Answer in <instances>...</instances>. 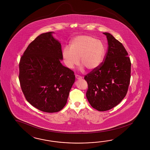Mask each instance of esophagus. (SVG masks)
Instances as JSON below:
<instances>
[{"label": "esophagus", "mask_w": 150, "mask_h": 150, "mask_svg": "<svg viewBox=\"0 0 150 150\" xmlns=\"http://www.w3.org/2000/svg\"><path fill=\"white\" fill-rule=\"evenodd\" d=\"M75 77L76 78V79H78V80L82 79V78L81 76H80V75H75Z\"/></svg>", "instance_id": "esophagus-1"}]
</instances>
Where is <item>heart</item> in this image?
<instances>
[{
  "instance_id": "b5f03b06",
  "label": "heart",
  "mask_w": 150,
  "mask_h": 150,
  "mask_svg": "<svg viewBox=\"0 0 150 150\" xmlns=\"http://www.w3.org/2000/svg\"><path fill=\"white\" fill-rule=\"evenodd\" d=\"M105 47L102 43L93 37L80 35L74 37L70 43V49L67 47L62 50L64 63L70 69L74 68L79 63L89 70L97 68L105 57Z\"/></svg>"
}]
</instances>
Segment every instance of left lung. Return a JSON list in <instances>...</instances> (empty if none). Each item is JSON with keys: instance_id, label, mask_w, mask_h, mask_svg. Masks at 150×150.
Wrapping results in <instances>:
<instances>
[{"instance_id": "obj_1", "label": "left lung", "mask_w": 150, "mask_h": 150, "mask_svg": "<svg viewBox=\"0 0 150 150\" xmlns=\"http://www.w3.org/2000/svg\"><path fill=\"white\" fill-rule=\"evenodd\" d=\"M108 50L100 66L85 76L88 84L86 97L98 111L115 107L127 93L131 77V62L122 43L105 32Z\"/></svg>"}]
</instances>
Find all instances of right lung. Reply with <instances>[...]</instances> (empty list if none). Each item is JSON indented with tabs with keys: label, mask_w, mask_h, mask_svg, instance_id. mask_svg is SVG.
Segmentation results:
<instances>
[{
	"label": "right lung",
	"mask_w": 150,
	"mask_h": 150,
	"mask_svg": "<svg viewBox=\"0 0 150 150\" xmlns=\"http://www.w3.org/2000/svg\"><path fill=\"white\" fill-rule=\"evenodd\" d=\"M53 33L37 37L28 45L19 63L18 79L26 100L47 113L63 108L75 78L74 71L60 63L61 44Z\"/></svg>",
	"instance_id": "right-lung-1"
}]
</instances>
